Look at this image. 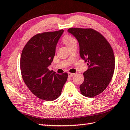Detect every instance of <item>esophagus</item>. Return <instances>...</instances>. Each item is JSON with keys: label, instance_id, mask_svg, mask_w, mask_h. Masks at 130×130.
<instances>
[{"label": "esophagus", "instance_id": "34e87169", "mask_svg": "<svg viewBox=\"0 0 130 130\" xmlns=\"http://www.w3.org/2000/svg\"><path fill=\"white\" fill-rule=\"evenodd\" d=\"M68 74H69V77H72L75 75V74H74V73H70V72H69V73Z\"/></svg>", "mask_w": 130, "mask_h": 130}]
</instances>
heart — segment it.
Here are the masks:
<instances>
[{
	"label": "heart",
	"mask_w": 130,
	"mask_h": 130,
	"mask_svg": "<svg viewBox=\"0 0 130 130\" xmlns=\"http://www.w3.org/2000/svg\"><path fill=\"white\" fill-rule=\"evenodd\" d=\"M63 42L67 45V47L73 44V43H76V40L72 36L70 35H66L64 36L63 38Z\"/></svg>",
	"instance_id": "1"
}]
</instances>
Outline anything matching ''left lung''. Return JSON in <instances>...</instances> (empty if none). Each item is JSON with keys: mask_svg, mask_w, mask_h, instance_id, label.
<instances>
[{"mask_svg": "<svg viewBox=\"0 0 130 130\" xmlns=\"http://www.w3.org/2000/svg\"><path fill=\"white\" fill-rule=\"evenodd\" d=\"M68 32L78 41L80 57L88 63V70L83 73L84 82L79 87L81 94L94 97L106 90L112 78L115 56L112 47L94 29L70 28Z\"/></svg>", "mask_w": 130, "mask_h": 130, "instance_id": "left-lung-1", "label": "left lung"}]
</instances>
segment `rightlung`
Wrapping results in <instances>:
<instances>
[{
	"mask_svg": "<svg viewBox=\"0 0 130 130\" xmlns=\"http://www.w3.org/2000/svg\"><path fill=\"white\" fill-rule=\"evenodd\" d=\"M63 29L36 34L25 45L20 58L23 79L34 95L52 101L60 96L68 78L67 72L59 75L48 69L55 54L57 43Z\"/></svg>",
	"mask_w": 130,
	"mask_h": 130,
	"instance_id": "right-lung-1",
	"label": "right lung"
}]
</instances>
